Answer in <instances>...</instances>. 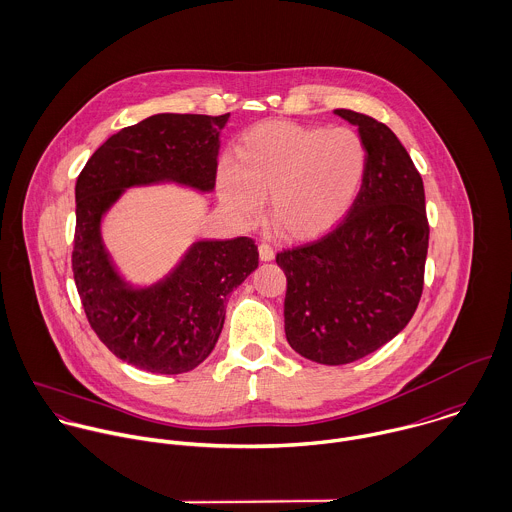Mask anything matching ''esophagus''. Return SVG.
I'll return each instance as SVG.
<instances>
[{"instance_id":"34e87169","label":"esophagus","mask_w":512,"mask_h":512,"mask_svg":"<svg viewBox=\"0 0 512 512\" xmlns=\"http://www.w3.org/2000/svg\"><path fill=\"white\" fill-rule=\"evenodd\" d=\"M259 259H261V261H273V259H275L273 247H269L267 243H261V245H259Z\"/></svg>"}]
</instances>
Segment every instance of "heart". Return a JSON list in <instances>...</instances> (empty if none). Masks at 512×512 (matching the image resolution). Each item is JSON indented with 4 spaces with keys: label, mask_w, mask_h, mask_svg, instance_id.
Here are the masks:
<instances>
[{
    "label": "heart",
    "mask_w": 512,
    "mask_h": 512,
    "mask_svg": "<svg viewBox=\"0 0 512 512\" xmlns=\"http://www.w3.org/2000/svg\"><path fill=\"white\" fill-rule=\"evenodd\" d=\"M367 153L347 129L263 121L241 135L235 161L217 167V193L239 223L253 221L267 195V221L287 239L333 227L361 187Z\"/></svg>",
    "instance_id": "obj_1"
}]
</instances>
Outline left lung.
I'll list each match as a JSON object with an SVG mask.
<instances>
[{"instance_id": "obj_1", "label": "left lung", "mask_w": 512, "mask_h": 512, "mask_svg": "<svg viewBox=\"0 0 512 512\" xmlns=\"http://www.w3.org/2000/svg\"><path fill=\"white\" fill-rule=\"evenodd\" d=\"M335 115L355 125L365 145L363 185L331 233L277 253L287 277V341L321 365L359 361L407 327L429 247L423 179L399 137L369 115Z\"/></svg>"}]
</instances>
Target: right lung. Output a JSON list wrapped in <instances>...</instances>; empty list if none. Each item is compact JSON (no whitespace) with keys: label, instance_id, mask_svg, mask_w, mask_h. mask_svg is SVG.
I'll return each instance as SVG.
<instances>
[{"label":"right lung","instance_id":"obj_1","mask_svg":"<svg viewBox=\"0 0 512 512\" xmlns=\"http://www.w3.org/2000/svg\"><path fill=\"white\" fill-rule=\"evenodd\" d=\"M225 115L157 113L111 135L75 183L73 277L87 321L121 361L179 375L213 351L227 297L257 269L249 237L197 239L159 281L125 279L103 243L109 209L131 187L175 183L201 195L215 189Z\"/></svg>","mask_w":512,"mask_h":512}]
</instances>
